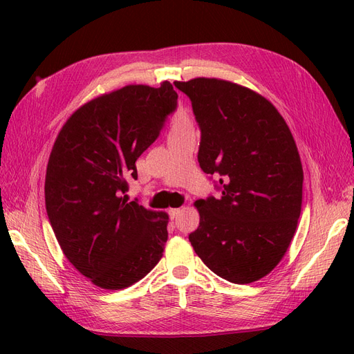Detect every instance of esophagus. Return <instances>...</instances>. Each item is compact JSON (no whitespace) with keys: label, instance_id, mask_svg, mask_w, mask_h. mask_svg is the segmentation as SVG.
I'll return each instance as SVG.
<instances>
[{"label":"esophagus","instance_id":"obj_1","mask_svg":"<svg viewBox=\"0 0 354 354\" xmlns=\"http://www.w3.org/2000/svg\"><path fill=\"white\" fill-rule=\"evenodd\" d=\"M180 212H181V208H171V209L168 211V214H169V217H171V218H176Z\"/></svg>","mask_w":354,"mask_h":354}]
</instances>
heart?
Masks as SVG:
<instances>
[{
  "label": "heart",
  "mask_w": 354,
  "mask_h": 354,
  "mask_svg": "<svg viewBox=\"0 0 354 354\" xmlns=\"http://www.w3.org/2000/svg\"><path fill=\"white\" fill-rule=\"evenodd\" d=\"M189 131H194V122H192V118L185 109H178L177 113L173 116V120H171L169 137L185 134Z\"/></svg>",
  "instance_id": "obj_1"
}]
</instances>
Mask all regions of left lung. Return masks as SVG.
<instances>
[{
  "mask_svg": "<svg viewBox=\"0 0 354 354\" xmlns=\"http://www.w3.org/2000/svg\"><path fill=\"white\" fill-rule=\"evenodd\" d=\"M192 102L201 130L198 162L220 177V195L195 202L201 221L189 241L208 269L251 283L282 260L301 212L303 167L274 106L216 78L174 82Z\"/></svg>",
  "mask_w": 354,
  "mask_h": 354,
  "instance_id": "obj_1",
  "label": "left lung"
}]
</instances>
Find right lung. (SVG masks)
<instances>
[{
	"label": "right lung",
	"mask_w": 354,
	"mask_h": 354,
	"mask_svg": "<svg viewBox=\"0 0 354 354\" xmlns=\"http://www.w3.org/2000/svg\"><path fill=\"white\" fill-rule=\"evenodd\" d=\"M168 81L127 87L75 112L47 165L46 209L66 259L103 289H124L158 264L168 239L165 212L128 202L136 160L177 109Z\"/></svg>",
	"instance_id": "right-lung-1"
}]
</instances>
